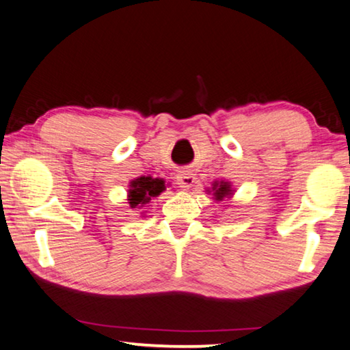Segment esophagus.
<instances>
[{
	"label": "esophagus",
	"instance_id": "34e87169",
	"mask_svg": "<svg viewBox=\"0 0 350 350\" xmlns=\"http://www.w3.org/2000/svg\"><path fill=\"white\" fill-rule=\"evenodd\" d=\"M176 183L181 189H191L196 183V174H192L191 170H183L176 175Z\"/></svg>",
	"mask_w": 350,
	"mask_h": 350
}]
</instances>
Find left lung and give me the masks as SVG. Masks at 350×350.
<instances>
[{
    "label": "left lung",
    "instance_id": "8db88e82",
    "mask_svg": "<svg viewBox=\"0 0 350 350\" xmlns=\"http://www.w3.org/2000/svg\"><path fill=\"white\" fill-rule=\"evenodd\" d=\"M208 192H213V198L215 202H223L225 198H231L234 196V189L232 185L229 181H214L213 183V187L211 189H206Z\"/></svg>",
    "mask_w": 350,
    "mask_h": 350
}]
</instances>
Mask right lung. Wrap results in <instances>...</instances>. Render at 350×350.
Listing matches in <instances>:
<instances>
[{"label":"right lung","instance_id":"obj_1","mask_svg":"<svg viewBox=\"0 0 350 350\" xmlns=\"http://www.w3.org/2000/svg\"><path fill=\"white\" fill-rule=\"evenodd\" d=\"M129 186L127 200L131 209H141L144 204L150 203L153 197H158L165 191L164 180L152 178V176H139V178L131 180Z\"/></svg>","mask_w":350,"mask_h":350}]
</instances>
